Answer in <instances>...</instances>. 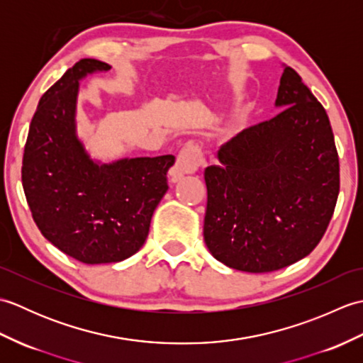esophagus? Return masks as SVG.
<instances>
[{
	"mask_svg": "<svg viewBox=\"0 0 363 363\" xmlns=\"http://www.w3.org/2000/svg\"><path fill=\"white\" fill-rule=\"evenodd\" d=\"M204 164H206V159H204V152L201 150V146L194 142H189L182 146V150L179 151V154H177L176 164L169 168L168 172L169 181L172 182L179 181L181 177H184L186 174L198 172V168L203 167Z\"/></svg>",
	"mask_w": 363,
	"mask_h": 363,
	"instance_id": "obj_1",
	"label": "esophagus"
}]
</instances>
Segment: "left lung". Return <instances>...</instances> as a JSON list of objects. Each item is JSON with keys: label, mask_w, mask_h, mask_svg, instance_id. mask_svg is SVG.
<instances>
[{"label": "left lung", "mask_w": 363, "mask_h": 363, "mask_svg": "<svg viewBox=\"0 0 363 363\" xmlns=\"http://www.w3.org/2000/svg\"><path fill=\"white\" fill-rule=\"evenodd\" d=\"M274 118L242 130L206 168L204 242L229 268L268 273L313 251L340 190L333 128L301 76L284 65Z\"/></svg>", "instance_id": "obj_1"}]
</instances>
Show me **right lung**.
<instances>
[{
  "mask_svg": "<svg viewBox=\"0 0 363 363\" xmlns=\"http://www.w3.org/2000/svg\"><path fill=\"white\" fill-rule=\"evenodd\" d=\"M111 68L96 59L68 68L40 98L23 154L21 182L37 228L89 265L121 262L142 248L174 164L172 154L91 159L76 133L79 81Z\"/></svg>",
  "mask_w": 363,
  "mask_h": 363,
  "instance_id": "obj_1",
  "label": "right lung"
}]
</instances>
